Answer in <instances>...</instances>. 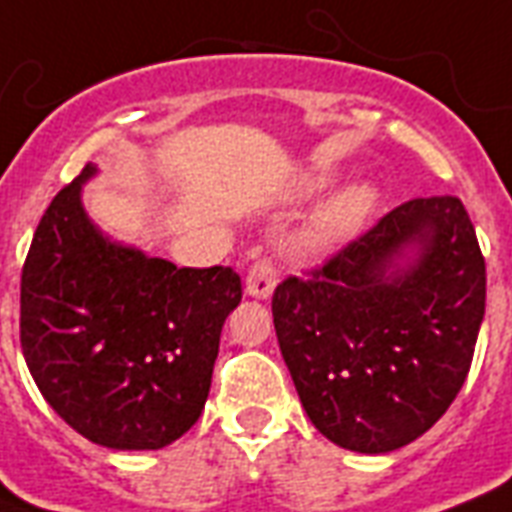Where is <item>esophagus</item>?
<instances>
[{"label":"esophagus","instance_id":"1","mask_svg":"<svg viewBox=\"0 0 512 512\" xmlns=\"http://www.w3.org/2000/svg\"><path fill=\"white\" fill-rule=\"evenodd\" d=\"M279 281V271H276V263L271 257H257L255 263L249 265L247 279H244V287H247V295L257 297V300H268Z\"/></svg>","mask_w":512,"mask_h":512}]
</instances>
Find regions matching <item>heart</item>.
<instances>
[{
	"label": "heart",
	"instance_id": "obj_1",
	"mask_svg": "<svg viewBox=\"0 0 512 512\" xmlns=\"http://www.w3.org/2000/svg\"><path fill=\"white\" fill-rule=\"evenodd\" d=\"M337 177H340L337 167H316V170L305 172L303 180H300V191H327ZM377 199L380 196H377V188L372 183H353L342 188L313 215V220L305 228V244L313 249H329L342 244L369 220V215L377 207Z\"/></svg>",
	"mask_w": 512,
	"mask_h": 512
}]
</instances>
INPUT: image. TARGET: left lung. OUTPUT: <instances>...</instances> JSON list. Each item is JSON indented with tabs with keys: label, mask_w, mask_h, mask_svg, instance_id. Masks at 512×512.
<instances>
[{
	"label": "left lung",
	"mask_w": 512,
	"mask_h": 512,
	"mask_svg": "<svg viewBox=\"0 0 512 512\" xmlns=\"http://www.w3.org/2000/svg\"><path fill=\"white\" fill-rule=\"evenodd\" d=\"M281 356L332 444L385 454L449 409L470 372L486 263L457 196L412 199L308 279L273 292Z\"/></svg>",
	"instance_id": "obj_1"
}]
</instances>
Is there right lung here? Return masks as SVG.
Segmentation results:
<instances>
[{
    "mask_svg": "<svg viewBox=\"0 0 512 512\" xmlns=\"http://www.w3.org/2000/svg\"><path fill=\"white\" fill-rule=\"evenodd\" d=\"M95 172L87 164L39 220L20 276V345L76 433L108 449H162L199 420L241 279L103 236L82 204Z\"/></svg>",
    "mask_w": 512,
    "mask_h": 512,
    "instance_id": "1",
    "label": "right lung"
}]
</instances>
